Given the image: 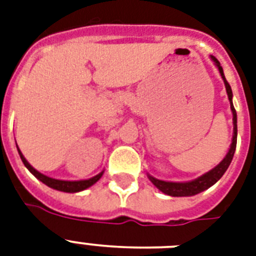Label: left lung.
Instances as JSON below:
<instances>
[{
	"label": "left lung",
	"instance_id": "8db88e82",
	"mask_svg": "<svg viewBox=\"0 0 256 256\" xmlns=\"http://www.w3.org/2000/svg\"><path fill=\"white\" fill-rule=\"evenodd\" d=\"M211 61L214 62L215 66L218 68L219 73H220V77H222L223 82H224V86H226L227 96H228V100H230V108L231 112H232V124H234V132H232V140H231L230 148L227 152L226 156L223 158L220 162H219L216 166H215L212 170L207 171L203 175L198 176L196 179H192V180H188V182H168V180H160V179L154 178L152 175L148 174V179L152 180V183L154 186L160 190L164 194L170 195V196H192V195H196L202 191L210 188L212 184L218 182L219 179L222 178L223 174L226 172V170L230 166L231 160H232V156H234L235 148H236V136H238V126H236V112H235L234 104H232V90H231V86L228 85V82L226 81V77H224V73H223V69L219 61L214 56H210Z\"/></svg>",
	"mask_w": 256,
	"mask_h": 256
}]
</instances>
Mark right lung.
Here are the masks:
<instances>
[{"instance_id":"right-lung-1","label":"right lung","mask_w":256,"mask_h":256,"mask_svg":"<svg viewBox=\"0 0 256 256\" xmlns=\"http://www.w3.org/2000/svg\"><path fill=\"white\" fill-rule=\"evenodd\" d=\"M17 150H18V154L21 156V160L24 162L25 164V168L32 172V174L36 176L37 179H40L42 183H45L46 186H49L50 188H54V190H58V191H64V192H80L82 190H86L90 186H92L94 183H96L98 180L100 179V176L104 175V171H100V174H96V176H92L90 179H85V180H62V179H54V178H50L48 175L42 174L40 171H37L36 168L32 166V164L26 160V158L22 156L21 150L18 148L17 146Z\"/></svg>"}]
</instances>
